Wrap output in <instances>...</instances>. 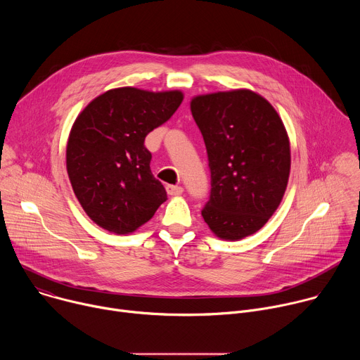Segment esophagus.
Wrapping results in <instances>:
<instances>
[{
    "label": "esophagus",
    "mask_w": 360,
    "mask_h": 360,
    "mask_svg": "<svg viewBox=\"0 0 360 360\" xmlns=\"http://www.w3.org/2000/svg\"><path fill=\"white\" fill-rule=\"evenodd\" d=\"M167 192L171 196H179L184 193V188L182 186H174V185H168L167 186Z\"/></svg>",
    "instance_id": "34e87169"
}]
</instances>
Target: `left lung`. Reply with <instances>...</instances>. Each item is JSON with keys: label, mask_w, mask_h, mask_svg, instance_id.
<instances>
[{"label": "left lung", "mask_w": 360, "mask_h": 360, "mask_svg": "<svg viewBox=\"0 0 360 360\" xmlns=\"http://www.w3.org/2000/svg\"><path fill=\"white\" fill-rule=\"evenodd\" d=\"M191 112L211 168L203 221L219 239L250 236L275 214L288 186L286 128L271 102L246 88L196 95Z\"/></svg>", "instance_id": "obj_1"}]
</instances>
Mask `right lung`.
Here are the masks:
<instances>
[{
	"label": "right lung",
	"instance_id": "add662e5",
	"mask_svg": "<svg viewBox=\"0 0 360 360\" xmlns=\"http://www.w3.org/2000/svg\"><path fill=\"white\" fill-rule=\"evenodd\" d=\"M184 92L134 86L94 98L72 124L67 142V172L89 219L117 235L146 224L167 200L153 178L145 136L179 108Z\"/></svg>",
	"mask_w": 360,
	"mask_h": 360
}]
</instances>
